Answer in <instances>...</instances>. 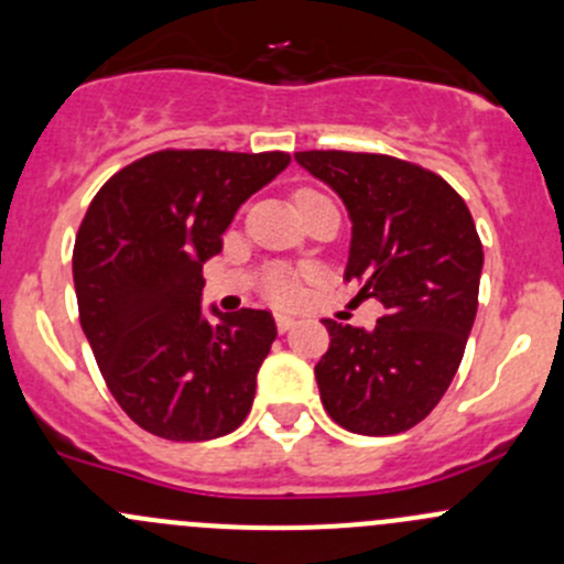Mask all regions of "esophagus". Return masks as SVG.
Here are the masks:
<instances>
[{
    "label": "esophagus",
    "mask_w": 564,
    "mask_h": 564,
    "mask_svg": "<svg viewBox=\"0 0 564 564\" xmlns=\"http://www.w3.org/2000/svg\"><path fill=\"white\" fill-rule=\"evenodd\" d=\"M294 316H286V314H278L275 316V327H278V333H289V329L294 327Z\"/></svg>",
    "instance_id": "obj_1"
}]
</instances>
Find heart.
<instances>
[{
	"mask_svg": "<svg viewBox=\"0 0 564 564\" xmlns=\"http://www.w3.org/2000/svg\"><path fill=\"white\" fill-rule=\"evenodd\" d=\"M308 196H318L314 191H300L297 198H308ZM264 294L278 305H289L297 300V281H294L289 272L283 270H272L270 275L264 278Z\"/></svg>",
	"mask_w": 564,
	"mask_h": 564,
	"instance_id": "obj_1",
	"label": "heart"
}]
</instances>
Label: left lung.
<instances>
[{
    "instance_id": "obj_1",
    "label": "left lung",
    "mask_w": 564,
    "mask_h": 564,
    "mask_svg": "<svg viewBox=\"0 0 564 564\" xmlns=\"http://www.w3.org/2000/svg\"><path fill=\"white\" fill-rule=\"evenodd\" d=\"M294 161L340 196L346 281L384 305L373 329L324 318L318 395L351 434H401L429 417L464 357L482 270L475 220L442 176L398 158L311 150Z\"/></svg>"
}]
</instances>
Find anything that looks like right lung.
<instances>
[{
	"label": "right lung",
	"mask_w": 564,
	"mask_h": 564,
	"mask_svg": "<svg viewBox=\"0 0 564 564\" xmlns=\"http://www.w3.org/2000/svg\"><path fill=\"white\" fill-rule=\"evenodd\" d=\"M286 152L163 150L98 191L73 248L78 316L108 390L135 425L172 442L231 434L278 327L270 311L202 308V267Z\"/></svg>",
	"instance_id": "right-lung-1"
}]
</instances>
